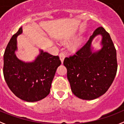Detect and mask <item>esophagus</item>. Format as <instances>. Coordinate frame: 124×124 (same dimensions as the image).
Returning a JSON list of instances; mask_svg holds the SVG:
<instances>
[{"mask_svg":"<svg viewBox=\"0 0 124 124\" xmlns=\"http://www.w3.org/2000/svg\"><path fill=\"white\" fill-rule=\"evenodd\" d=\"M59 57H60V59H61V62H62V63H63V60H64V59H65V54L63 53V52H61V53L59 54Z\"/></svg>","mask_w":124,"mask_h":124,"instance_id":"1","label":"esophagus"}]
</instances>
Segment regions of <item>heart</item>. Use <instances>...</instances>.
<instances>
[{
	"mask_svg": "<svg viewBox=\"0 0 124 124\" xmlns=\"http://www.w3.org/2000/svg\"><path fill=\"white\" fill-rule=\"evenodd\" d=\"M81 41H82V40H81V39H79V40H78V41H77V42H76L75 44H74V48H76V47H78V46H79V45H80V42H81Z\"/></svg>",
	"mask_w": 124,
	"mask_h": 124,
	"instance_id": "heart-1",
	"label": "heart"
}]
</instances>
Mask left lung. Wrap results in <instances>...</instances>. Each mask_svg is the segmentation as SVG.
<instances>
[{
  "label": "left lung",
  "instance_id": "obj_1",
  "mask_svg": "<svg viewBox=\"0 0 124 124\" xmlns=\"http://www.w3.org/2000/svg\"><path fill=\"white\" fill-rule=\"evenodd\" d=\"M99 35L102 36V48L93 52L92 42ZM63 65L75 96L90 101L104 95L112 84L117 70L116 50L109 34L102 27H98L75 54L65 58Z\"/></svg>",
  "mask_w": 124,
  "mask_h": 124
}]
</instances>
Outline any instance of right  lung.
<instances>
[{
	"instance_id": "add662e5",
	"label": "right lung",
	"mask_w": 124,
	"mask_h": 124,
	"mask_svg": "<svg viewBox=\"0 0 124 124\" xmlns=\"http://www.w3.org/2000/svg\"><path fill=\"white\" fill-rule=\"evenodd\" d=\"M22 27L12 37L4 55L3 73L5 80L17 97L27 102L40 101L50 93L56 70L61 64L59 56L40 50L35 61L25 62L17 57V37Z\"/></svg>"
}]
</instances>
